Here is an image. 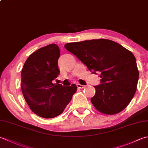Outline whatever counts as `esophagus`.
<instances>
[{"label":"esophagus","mask_w":148,"mask_h":148,"mask_svg":"<svg viewBox=\"0 0 148 148\" xmlns=\"http://www.w3.org/2000/svg\"><path fill=\"white\" fill-rule=\"evenodd\" d=\"M85 86L82 85H80V84H77V87L78 88H79V89H83V88H85Z\"/></svg>","instance_id":"1"}]
</instances>
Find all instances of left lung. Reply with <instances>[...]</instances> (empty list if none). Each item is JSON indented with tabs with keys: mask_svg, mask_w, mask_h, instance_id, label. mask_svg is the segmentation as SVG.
<instances>
[{
	"mask_svg": "<svg viewBox=\"0 0 148 148\" xmlns=\"http://www.w3.org/2000/svg\"><path fill=\"white\" fill-rule=\"evenodd\" d=\"M66 50L87 66L90 71L100 74L101 84L94 86L91 102L97 110L106 115L123 111L137 90L138 70L131 51L107 39H94L66 43Z\"/></svg>",
	"mask_w": 148,
	"mask_h": 148,
	"instance_id": "obj_1",
	"label": "left lung"
}]
</instances>
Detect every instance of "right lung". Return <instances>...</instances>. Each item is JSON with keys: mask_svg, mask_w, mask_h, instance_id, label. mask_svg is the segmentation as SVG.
Segmentation results:
<instances>
[{"mask_svg": "<svg viewBox=\"0 0 148 148\" xmlns=\"http://www.w3.org/2000/svg\"><path fill=\"white\" fill-rule=\"evenodd\" d=\"M59 47L55 43L38 49L28 57L21 72V89L31 110L38 116L57 117L70 103L77 86L53 83L60 74Z\"/></svg>", "mask_w": 148, "mask_h": 148, "instance_id": "obj_1", "label": "right lung"}]
</instances>
